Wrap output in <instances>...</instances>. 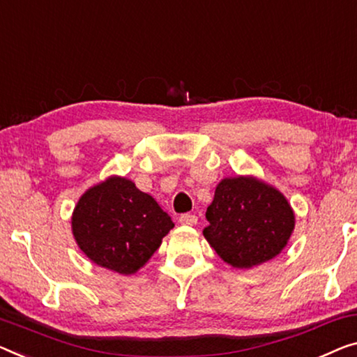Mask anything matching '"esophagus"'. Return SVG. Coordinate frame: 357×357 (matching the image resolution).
I'll return each mask as SVG.
<instances>
[{"label": "esophagus", "instance_id": "1", "mask_svg": "<svg viewBox=\"0 0 357 357\" xmlns=\"http://www.w3.org/2000/svg\"><path fill=\"white\" fill-rule=\"evenodd\" d=\"M197 221H199V218L192 215V213H184V215L179 216V222L185 226H194L197 225Z\"/></svg>", "mask_w": 357, "mask_h": 357}]
</instances>
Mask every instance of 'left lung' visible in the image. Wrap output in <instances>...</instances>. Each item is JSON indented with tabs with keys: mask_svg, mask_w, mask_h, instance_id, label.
Here are the masks:
<instances>
[{
	"mask_svg": "<svg viewBox=\"0 0 357 357\" xmlns=\"http://www.w3.org/2000/svg\"><path fill=\"white\" fill-rule=\"evenodd\" d=\"M204 236L234 268H253L282 252L295 215L279 190L253 178L222 179L206 208Z\"/></svg>",
	"mask_w": 357,
	"mask_h": 357,
	"instance_id": "8db88e82",
	"label": "left lung"
}]
</instances>
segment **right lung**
Returning a JSON list of instances; mask_svg holds the SVG:
<instances>
[{"instance_id":"add662e5","label":"right lung","mask_w":357,"mask_h":357,"mask_svg":"<svg viewBox=\"0 0 357 357\" xmlns=\"http://www.w3.org/2000/svg\"><path fill=\"white\" fill-rule=\"evenodd\" d=\"M173 227L152 195L116 176L84 192L72 216L73 236L83 253L120 274L144 266Z\"/></svg>"}]
</instances>
